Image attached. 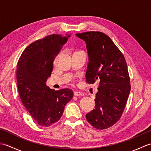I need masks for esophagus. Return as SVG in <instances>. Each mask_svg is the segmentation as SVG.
<instances>
[{
	"label": "esophagus",
	"mask_w": 151,
	"mask_h": 151,
	"mask_svg": "<svg viewBox=\"0 0 151 151\" xmlns=\"http://www.w3.org/2000/svg\"><path fill=\"white\" fill-rule=\"evenodd\" d=\"M74 95L75 96H84V93H82L81 91H74Z\"/></svg>",
	"instance_id": "34e87169"
}]
</instances>
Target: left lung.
I'll list each match as a JSON object with an SVG mask.
<instances>
[{
  "label": "left lung",
  "mask_w": 151,
  "mask_h": 151,
  "mask_svg": "<svg viewBox=\"0 0 151 151\" xmlns=\"http://www.w3.org/2000/svg\"><path fill=\"white\" fill-rule=\"evenodd\" d=\"M76 35L86 43V82L90 84L99 81L95 109L86 114V119L95 129H108L119 120L130 91L126 60L106 34L91 31Z\"/></svg>",
  "instance_id": "left-lung-1"
}]
</instances>
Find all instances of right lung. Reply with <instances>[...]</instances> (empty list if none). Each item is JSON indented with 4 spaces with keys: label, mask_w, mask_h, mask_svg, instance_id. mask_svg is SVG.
<instances>
[{
    "label": "right lung",
    "mask_w": 151,
    "mask_h": 151,
    "mask_svg": "<svg viewBox=\"0 0 151 151\" xmlns=\"http://www.w3.org/2000/svg\"><path fill=\"white\" fill-rule=\"evenodd\" d=\"M70 36L52 34L30 44L17 63V82L22 104L35 121L49 127L62 117L64 108L73 97L71 89L56 91L46 86L56 56Z\"/></svg>",
    "instance_id": "1"
}]
</instances>
